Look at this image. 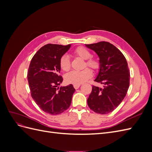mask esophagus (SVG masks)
<instances>
[{"label": "esophagus", "instance_id": "esophagus-1", "mask_svg": "<svg viewBox=\"0 0 152 152\" xmlns=\"http://www.w3.org/2000/svg\"><path fill=\"white\" fill-rule=\"evenodd\" d=\"M80 84H74V85H73V87H74V88L75 89H79V87H80Z\"/></svg>", "mask_w": 152, "mask_h": 152}]
</instances>
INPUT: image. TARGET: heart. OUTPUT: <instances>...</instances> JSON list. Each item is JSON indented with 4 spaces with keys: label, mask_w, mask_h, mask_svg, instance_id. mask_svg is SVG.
<instances>
[{
    "label": "heart",
    "mask_w": 152,
    "mask_h": 152,
    "mask_svg": "<svg viewBox=\"0 0 152 152\" xmlns=\"http://www.w3.org/2000/svg\"><path fill=\"white\" fill-rule=\"evenodd\" d=\"M74 54L80 58L86 61L85 66H89L91 68L96 70L99 66V63L97 59L90 58L91 53L88 49L84 47H79L74 50ZM59 66L61 70L67 72L70 68V58L66 54H64L59 59ZM93 73L89 68H85L81 71H72L65 76V80L68 84H80L86 82L87 79L91 77Z\"/></svg>",
    "instance_id": "obj_1"
}]
</instances>
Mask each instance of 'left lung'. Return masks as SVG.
Instances as JSON below:
<instances>
[{
  "label": "left lung",
  "mask_w": 152,
  "mask_h": 152,
  "mask_svg": "<svg viewBox=\"0 0 152 152\" xmlns=\"http://www.w3.org/2000/svg\"><path fill=\"white\" fill-rule=\"evenodd\" d=\"M98 54L99 72L94 81L103 87L93 86L87 99L91 110L99 114L112 112L125 98L129 87L130 72L123 54L108 42L86 44Z\"/></svg>",
  "instance_id": "left-lung-1"
}]
</instances>
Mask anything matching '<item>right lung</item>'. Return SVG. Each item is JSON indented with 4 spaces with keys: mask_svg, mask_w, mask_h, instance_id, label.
Instances as JSON below:
<instances>
[{
    "mask_svg": "<svg viewBox=\"0 0 152 152\" xmlns=\"http://www.w3.org/2000/svg\"><path fill=\"white\" fill-rule=\"evenodd\" d=\"M70 47L71 44L44 45L32 58L27 73L32 98L44 112L53 115L69 108L75 91L72 84L59 87L63 82L59 75V59Z\"/></svg>",
    "mask_w": 152,
    "mask_h": 152,
    "instance_id": "obj_1",
    "label": "right lung"
}]
</instances>
